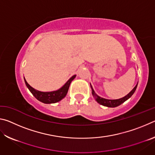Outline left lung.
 Wrapping results in <instances>:
<instances>
[{"instance_id": "obj_1", "label": "left lung", "mask_w": 155, "mask_h": 155, "mask_svg": "<svg viewBox=\"0 0 155 155\" xmlns=\"http://www.w3.org/2000/svg\"><path fill=\"white\" fill-rule=\"evenodd\" d=\"M137 84H138V83H137V85H135V87L133 88V90H131L130 92L127 94V95H126L124 97H123V98H119V99H115V100L106 99V98H102V97L98 96L95 93V91H94L92 86L91 85V84H90V86H91V93H92V95L94 96V98H95L97 103H98L99 104H102V105L105 106V107H116L117 106L120 105V104H122L123 103H124L126 101H127L128 98H130V97L132 96L133 94H134V92L135 91L136 89H137Z\"/></svg>"}]
</instances>
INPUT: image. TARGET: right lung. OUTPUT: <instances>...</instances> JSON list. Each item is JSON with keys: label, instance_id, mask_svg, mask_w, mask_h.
Returning <instances> with one entry per match:
<instances>
[{"label": "right lung", "instance_id": "1", "mask_svg": "<svg viewBox=\"0 0 155 155\" xmlns=\"http://www.w3.org/2000/svg\"><path fill=\"white\" fill-rule=\"evenodd\" d=\"M77 75H74L65 83L61 88L56 91H40L35 90L28 84L25 78V82L28 90L32 93L33 95L39 101L45 104L55 103L65 98L68 93V89L72 81L74 79Z\"/></svg>", "mask_w": 155, "mask_h": 155}]
</instances>
